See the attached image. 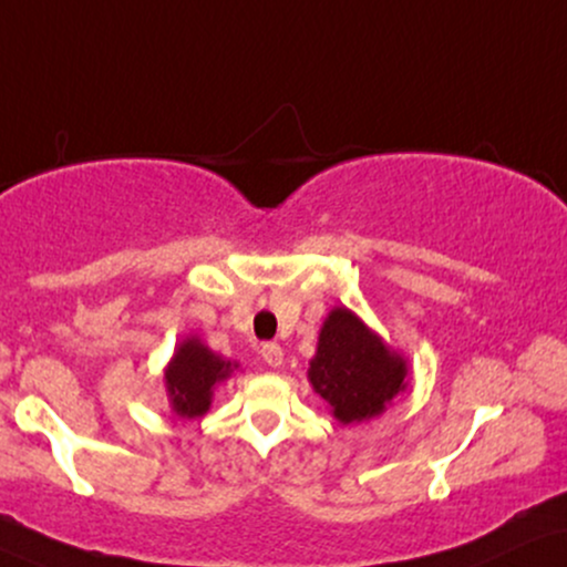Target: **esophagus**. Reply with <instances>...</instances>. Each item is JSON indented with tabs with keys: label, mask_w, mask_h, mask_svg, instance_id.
Returning a JSON list of instances; mask_svg holds the SVG:
<instances>
[{
	"label": "esophagus",
	"mask_w": 567,
	"mask_h": 567,
	"mask_svg": "<svg viewBox=\"0 0 567 567\" xmlns=\"http://www.w3.org/2000/svg\"><path fill=\"white\" fill-rule=\"evenodd\" d=\"M261 358L269 363L271 369L282 367V348H279L277 342H264V346H261Z\"/></svg>",
	"instance_id": "34e87169"
}]
</instances>
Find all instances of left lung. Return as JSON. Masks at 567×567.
<instances>
[{"label":"left lung","mask_w":567,"mask_h":567,"mask_svg":"<svg viewBox=\"0 0 567 567\" xmlns=\"http://www.w3.org/2000/svg\"><path fill=\"white\" fill-rule=\"evenodd\" d=\"M308 379L340 424L374 419L405 390V358L386 348L346 306L332 308L319 332Z\"/></svg>","instance_id":"obj_1"}]
</instances>
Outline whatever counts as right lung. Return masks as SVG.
Wrapping results in <instances>:
<instances>
[{
    "mask_svg": "<svg viewBox=\"0 0 567 567\" xmlns=\"http://www.w3.org/2000/svg\"><path fill=\"white\" fill-rule=\"evenodd\" d=\"M233 369H238V363L212 353L198 337L183 340L172 355L167 371H164L172 411L183 419L204 415L212 405L214 386L230 377Z\"/></svg>",
    "mask_w": 567,
    "mask_h": 567,
    "instance_id": "right-lung-1",
    "label": "right lung"
}]
</instances>
